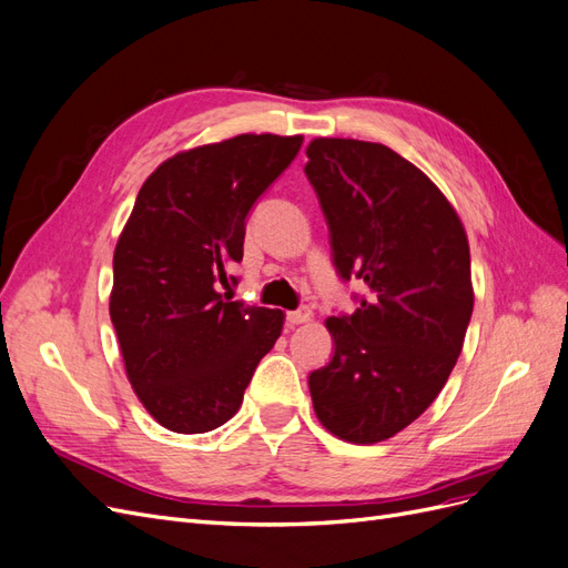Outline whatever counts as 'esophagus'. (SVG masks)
<instances>
[{
	"mask_svg": "<svg viewBox=\"0 0 568 568\" xmlns=\"http://www.w3.org/2000/svg\"><path fill=\"white\" fill-rule=\"evenodd\" d=\"M311 320H313V311H311V307H298V311L286 313V322H288L291 326L305 324V322H311Z\"/></svg>",
	"mask_w": 568,
	"mask_h": 568,
	"instance_id": "1",
	"label": "esophagus"
}]
</instances>
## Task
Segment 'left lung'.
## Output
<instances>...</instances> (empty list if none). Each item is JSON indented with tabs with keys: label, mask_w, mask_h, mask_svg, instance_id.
Instances as JSON below:
<instances>
[{
	"label": "left lung",
	"mask_w": 568,
	"mask_h": 568,
	"mask_svg": "<svg viewBox=\"0 0 568 568\" xmlns=\"http://www.w3.org/2000/svg\"><path fill=\"white\" fill-rule=\"evenodd\" d=\"M305 153L334 265L365 284L353 315L324 322L334 355L307 386L326 432L372 445L415 422L457 363L474 311L467 232L440 189L384 144L317 136Z\"/></svg>",
	"instance_id": "obj_1"
}]
</instances>
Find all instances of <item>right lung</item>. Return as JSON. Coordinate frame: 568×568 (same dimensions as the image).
<instances>
[{
  "instance_id": "1",
  "label": "right lung",
  "mask_w": 568,
  "mask_h": 568,
  "mask_svg": "<svg viewBox=\"0 0 568 568\" xmlns=\"http://www.w3.org/2000/svg\"><path fill=\"white\" fill-rule=\"evenodd\" d=\"M303 136L236 134L163 161L142 184L113 253L109 313L128 379L175 434H205L242 407L284 313L225 301L246 215Z\"/></svg>"
}]
</instances>
